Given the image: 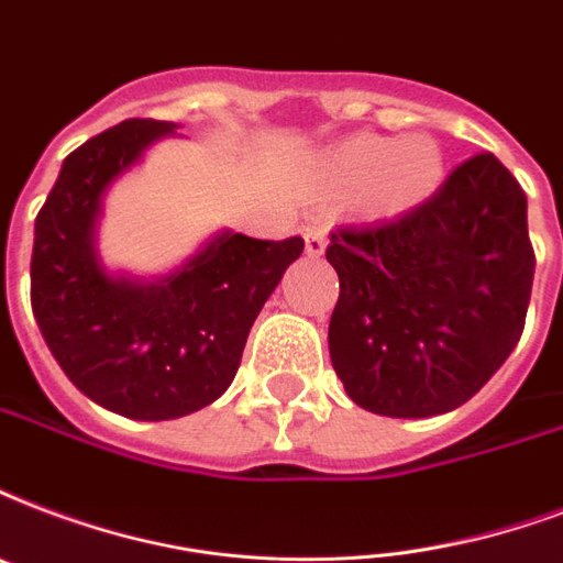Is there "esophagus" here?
<instances>
[{
  "mask_svg": "<svg viewBox=\"0 0 563 563\" xmlns=\"http://www.w3.org/2000/svg\"><path fill=\"white\" fill-rule=\"evenodd\" d=\"M303 247H307V253H310V256H321V253H324V247H328V230L319 224L303 227Z\"/></svg>",
  "mask_w": 563,
  "mask_h": 563,
  "instance_id": "34e87169",
  "label": "esophagus"
}]
</instances>
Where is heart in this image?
I'll return each mask as SVG.
<instances>
[{"label":"heart","instance_id":"b5f03b06","mask_svg":"<svg viewBox=\"0 0 563 563\" xmlns=\"http://www.w3.org/2000/svg\"><path fill=\"white\" fill-rule=\"evenodd\" d=\"M328 174L345 191L368 188L377 212H405L422 203L443 179V153L428 135L384 139L357 135L328 156Z\"/></svg>","mask_w":563,"mask_h":563}]
</instances>
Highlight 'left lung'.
Listing matches in <instances>:
<instances>
[{
  "label": "left lung",
  "instance_id": "left-lung-1",
  "mask_svg": "<svg viewBox=\"0 0 563 563\" xmlns=\"http://www.w3.org/2000/svg\"><path fill=\"white\" fill-rule=\"evenodd\" d=\"M526 209L508 167L478 153L410 212L330 233V363L354 405L396 419L449 413L499 372L534 280Z\"/></svg>",
  "mask_w": 563,
  "mask_h": 563
}]
</instances>
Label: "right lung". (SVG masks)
I'll return each mask as SVG.
<instances>
[{
	"mask_svg": "<svg viewBox=\"0 0 563 563\" xmlns=\"http://www.w3.org/2000/svg\"><path fill=\"white\" fill-rule=\"evenodd\" d=\"M177 123L132 118L64 158L34 221L32 310L79 393L144 422L179 419L233 384L244 342L303 239L263 242L221 230L158 280L106 272L97 253L102 195Z\"/></svg>",
	"mask_w": 563,
	"mask_h": 563,
	"instance_id": "1",
	"label": "right lung"
}]
</instances>
